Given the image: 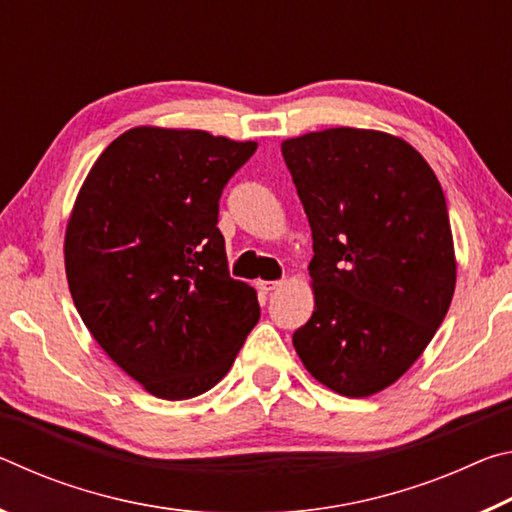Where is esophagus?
I'll use <instances>...</instances> for the list:
<instances>
[{"instance_id": "esophagus-1", "label": "esophagus", "mask_w": 512, "mask_h": 512, "mask_svg": "<svg viewBox=\"0 0 512 512\" xmlns=\"http://www.w3.org/2000/svg\"><path fill=\"white\" fill-rule=\"evenodd\" d=\"M282 284H284L282 280H262V282H257V287H259V291L271 293V291H275V289H280Z\"/></svg>"}]
</instances>
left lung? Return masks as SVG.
<instances>
[{
    "mask_svg": "<svg viewBox=\"0 0 512 512\" xmlns=\"http://www.w3.org/2000/svg\"><path fill=\"white\" fill-rule=\"evenodd\" d=\"M314 239V314L293 348L320 384L368 397L400 379L452 305L443 187L400 137L329 128L282 142Z\"/></svg>",
    "mask_w": 512,
    "mask_h": 512,
    "instance_id": "1",
    "label": "left lung"
}]
</instances>
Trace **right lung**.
<instances>
[{
    "label": "right lung",
    "mask_w": 512,
    "mask_h": 512,
    "mask_svg": "<svg viewBox=\"0 0 512 512\" xmlns=\"http://www.w3.org/2000/svg\"><path fill=\"white\" fill-rule=\"evenodd\" d=\"M255 149L205 131L133 128L99 155L76 198L65 235L76 311L162 400L219 384L259 320L257 293L230 277L216 228L223 189Z\"/></svg>",
    "instance_id": "1"
}]
</instances>
